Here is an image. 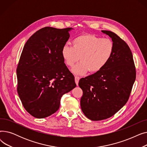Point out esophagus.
Masks as SVG:
<instances>
[{
	"label": "esophagus",
	"instance_id": "obj_1",
	"mask_svg": "<svg viewBox=\"0 0 147 147\" xmlns=\"http://www.w3.org/2000/svg\"><path fill=\"white\" fill-rule=\"evenodd\" d=\"M75 82L76 83L77 85H78V83H79V81L80 80V78L78 76H75Z\"/></svg>",
	"mask_w": 147,
	"mask_h": 147
}]
</instances>
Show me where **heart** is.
Instances as JSON below:
<instances>
[{
  "mask_svg": "<svg viewBox=\"0 0 147 147\" xmlns=\"http://www.w3.org/2000/svg\"><path fill=\"white\" fill-rule=\"evenodd\" d=\"M73 47L64 46L62 57L65 64L72 67L79 59L72 71L78 75H83L89 70L96 73L105 67L112 58L114 49L113 42L108 38H101L94 34H84L74 38Z\"/></svg>",
  "mask_w": 147,
  "mask_h": 147,
  "instance_id": "1",
  "label": "heart"
}]
</instances>
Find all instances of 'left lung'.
Wrapping results in <instances>:
<instances>
[{
  "instance_id": "left-lung-1",
  "label": "left lung",
  "mask_w": 147,
  "mask_h": 147,
  "mask_svg": "<svg viewBox=\"0 0 147 147\" xmlns=\"http://www.w3.org/2000/svg\"><path fill=\"white\" fill-rule=\"evenodd\" d=\"M114 45L113 56L101 71L82 78L80 107L89 119L99 121L111 117L127 102L136 79L133 55L129 46L116 34L102 30Z\"/></svg>"
}]
</instances>
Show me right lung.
I'll use <instances>...</instances> for the list:
<instances>
[{"label":"right lung","instance_id":"1","mask_svg":"<svg viewBox=\"0 0 147 147\" xmlns=\"http://www.w3.org/2000/svg\"><path fill=\"white\" fill-rule=\"evenodd\" d=\"M72 29L42 28L23 48L17 69V92L26 110L36 118L55 113L62 96L76 86L61 54Z\"/></svg>","mask_w":147,"mask_h":147}]
</instances>
